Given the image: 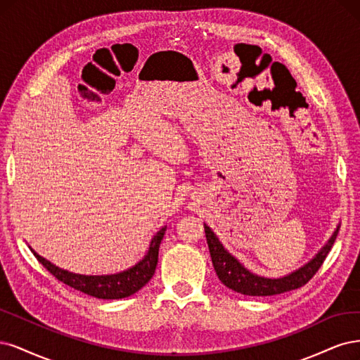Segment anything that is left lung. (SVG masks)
<instances>
[{
    "label": "left lung",
    "instance_id": "obj_1",
    "mask_svg": "<svg viewBox=\"0 0 360 360\" xmlns=\"http://www.w3.org/2000/svg\"><path fill=\"white\" fill-rule=\"evenodd\" d=\"M338 230L340 227L335 230V233L332 235L329 242L320 250L317 256L309 263H307L304 268H300L296 272L290 274L284 278L271 280V278L254 275L243 268V266L233 256H231V254H229L224 250L221 242L218 240L214 231L205 224L207 247H210L212 264L219 278V281H221L226 287L235 290V292L240 295H248V296H274V295L290 292V290L305 285L320 269L324 259L328 257V254L336 239V235H338Z\"/></svg>",
    "mask_w": 360,
    "mask_h": 360
}]
</instances>
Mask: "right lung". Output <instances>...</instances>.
<instances>
[{"instance_id":"1","label":"right lung","mask_w":360,"mask_h":360,"mask_svg":"<svg viewBox=\"0 0 360 360\" xmlns=\"http://www.w3.org/2000/svg\"><path fill=\"white\" fill-rule=\"evenodd\" d=\"M165 231H166V227L161 229L154 236V239L150 240L149 251L142 262H139L134 268L117 275L88 276V275L72 274V272L56 268V266L52 264L51 262L44 260L34 251L32 252L34 256L37 257V260L43 264V268L48 269L56 280L61 281L63 284L98 299H122L139 292V290H141L150 280V278H153L157 268V262H158L160 243L165 238Z\"/></svg>"}]
</instances>
